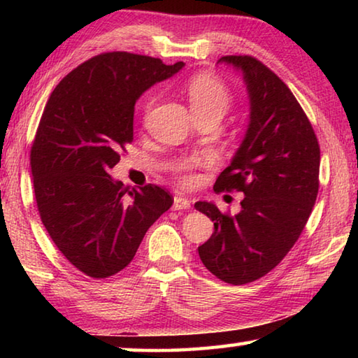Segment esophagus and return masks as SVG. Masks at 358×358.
I'll use <instances>...</instances> for the list:
<instances>
[{
    "label": "esophagus",
    "mask_w": 358,
    "mask_h": 358,
    "mask_svg": "<svg viewBox=\"0 0 358 358\" xmlns=\"http://www.w3.org/2000/svg\"><path fill=\"white\" fill-rule=\"evenodd\" d=\"M173 210H189L191 208V202L187 201L186 197H181V196H175L173 197V205H172Z\"/></svg>",
    "instance_id": "esophagus-1"
}]
</instances>
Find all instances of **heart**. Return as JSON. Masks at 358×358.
I'll return each instance as SVG.
<instances>
[{"label": "heart", "instance_id": "heart-1", "mask_svg": "<svg viewBox=\"0 0 358 358\" xmlns=\"http://www.w3.org/2000/svg\"><path fill=\"white\" fill-rule=\"evenodd\" d=\"M187 99L192 113L215 112L224 115L230 106V93L226 85L211 76H199L187 85ZM191 183L192 177H185Z\"/></svg>", "mask_w": 358, "mask_h": 358}]
</instances>
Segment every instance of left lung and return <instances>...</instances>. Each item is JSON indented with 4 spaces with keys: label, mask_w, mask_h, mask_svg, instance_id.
<instances>
[{
    "label": "left lung",
    "mask_w": 358,
    "mask_h": 358,
    "mask_svg": "<svg viewBox=\"0 0 358 358\" xmlns=\"http://www.w3.org/2000/svg\"><path fill=\"white\" fill-rule=\"evenodd\" d=\"M243 76L250 121L215 191H241V210L222 215L215 202L196 210L215 224L199 246L203 265L229 284H246L268 273L299 240L319 191L320 150L310 120L275 72L252 57H222Z\"/></svg>",
    "instance_id": "obj_1"
}]
</instances>
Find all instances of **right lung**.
<instances>
[{"label": "right lung", "mask_w": 358, "mask_h": 358, "mask_svg": "<svg viewBox=\"0 0 358 358\" xmlns=\"http://www.w3.org/2000/svg\"><path fill=\"white\" fill-rule=\"evenodd\" d=\"M183 68L102 53L69 72L47 101L31 148L36 202L53 243L85 275L123 270L151 224L172 207L171 194L156 185L132 187L126 197L108 172L132 142L138 98Z\"/></svg>", "instance_id": "1"}]
</instances>
